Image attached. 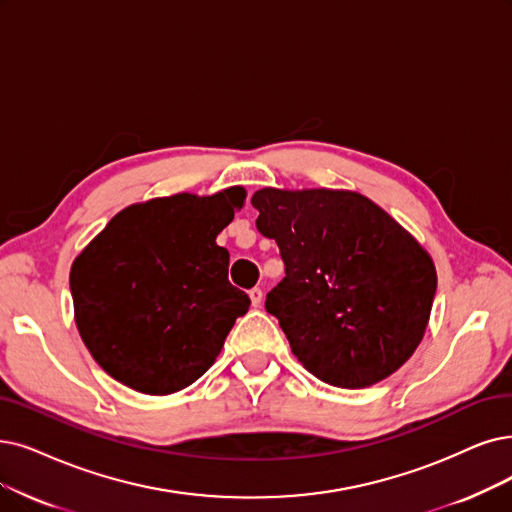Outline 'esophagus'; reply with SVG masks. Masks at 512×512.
Instances as JSON below:
<instances>
[{
	"mask_svg": "<svg viewBox=\"0 0 512 512\" xmlns=\"http://www.w3.org/2000/svg\"><path fill=\"white\" fill-rule=\"evenodd\" d=\"M250 300H252V306H256V309H258V306H260V302H262V290L260 288H252L250 292Z\"/></svg>",
	"mask_w": 512,
	"mask_h": 512,
	"instance_id": "1",
	"label": "esophagus"
}]
</instances>
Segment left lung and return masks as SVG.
<instances>
[{
    "mask_svg": "<svg viewBox=\"0 0 512 512\" xmlns=\"http://www.w3.org/2000/svg\"><path fill=\"white\" fill-rule=\"evenodd\" d=\"M252 206L285 267L264 306L298 361L340 388L397 372L418 349L437 292L422 245L351 191L262 189Z\"/></svg>",
    "mask_w": 512,
    "mask_h": 512,
    "instance_id": "8db88e82",
    "label": "left lung"
}]
</instances>
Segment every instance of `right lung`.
<instances>
[{"instance_id": "obj_1", "label": "right lung", "mask_w": 512, "mask_h": 512, "mask_svg": "<svg viewBox=\"0 0 512 512\" xmlns=\"http://www.w3.org/2000/svg\"><path fill=\"white\" fill-rule=\"evenodd\" d=\"M231 187L136 203L109 220L71 267L81 340L109 376L170 395L216 361L250 298L229 281L218 233L243 206Z\"/></svg>"}]
</instances>
